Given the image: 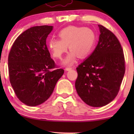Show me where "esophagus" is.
Instances as JSON below:
<instances>
[{
    "label": "esophagus",
    "instance_id": "34e87169",
    "mask_svg": "<svg viewBox=\"0 0 134 134\" xmlns=\"http://www.w3.org/2000/svg\"><path fill=\"white\" fill-rule=\"evenodd\" d=\"M71 69H72V67H66V68H65V70H67V71H68V70H71Z\"/></svg>",
    "mask_w": 134,
    "mask_h": 134
}]
</instances>
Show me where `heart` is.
I'll use <instances>...</instances> for the list:
<instances>
[{
	"label": "heart",
	"mask_w": 134,
	"mask_h": 134,
	"mask_svg": "<svg viewBox=\"0 0 134 134\" xmlns=\"http://www.w3.org/2000/svg\"><path fill=\"white\" fill-rule=\"evenodd\" d=\"M60 40L51 38L48 41V47L52 56L61 59L67 51V46L71 51L64 61L65 65H72L76 61V55L84 58L93 49L96 37L92 30L87 27L70 26L65 27L58 34Z\"/></svg>",
	"instance_id": "heart-1"
}]
</instances>
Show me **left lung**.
Instances as JSON below:
<instances>
[{
  "label": "left lung",
  "instance_id": "1",
  "mask_svg": "<svg viewBox=\"0 0 134 134\" xmlns=\"http://www.w3.org/2000/svg\"><path fill=\"white\" fill-rule=\"evenodd\" d=\"M99 41L91 55L77 67L75 87L82 100L93 107L107 105L117 96L125 71V58L118 38L98 25Z\"/></svg>",
  "mask_w": 134,
  "mask_h": 134
}]
</instances>
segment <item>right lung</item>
<instances>
[{
	"mask_svg": "<svg viewBox=\"0 0 134 134\" xmlns=\"http://www.w3.org/2000/svg\"><path fill=\"white\" fill-rule=\"evenodd\" d=\"M52 26H37L17 38L8 57L9 80L16 96L30 107L39 105L51 96L64 70L57 68L46 40Z\"/></svg>",
	"mask_w": 134,
	"mask_h": 134,
	"instance_id": "1",
	"label": "right lung"
}]
</instances>
